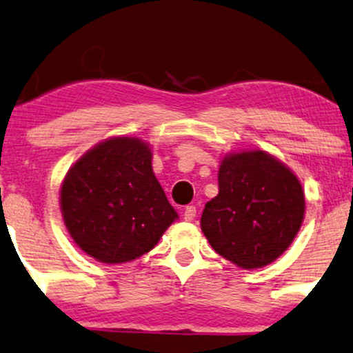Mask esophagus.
I'll list each match as a JSON object with an SVG mask.
<instances>
[{"instance_id":"esophagus-1","label":"esophagus","mask_w":353,"mask_h":353,"mask_svg":"<svg viewBox=\"0 0 353 353\" xmlns=\"http://www.w3.org/2000/svg\"><path fill=\"white\" fill-rule=\"evenodd\" d=\"M197 215V208L194 207V205H187L185 210H184V220L185 221H192Z\"/></svg>"}]
</instances>
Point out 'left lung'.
Instances as JSON below:
<instances>
[{
    "mask_svg": "<svg viewBox=\"0 0 353 353\" xmlns=\"http://www.w3.org/2000/svg\"><path fill=\"white\" fill-rule=\"evenodd\" d=\"M305 190L296 174L264 150L221 158L218 195L200 228L215 251L241 269L269 265L290 248L305 220Z\"/></svg>",
    "mask_w": 353,
    "mask_h": 353,
    "instance_id": "obj_1",
    "label": "left lung"
}]
</instances>
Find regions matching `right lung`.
Masks as SVG:
<instances>
[{"label": "right lung", "mask_w": 353, "mask_h": 353, "mask_svg": "<svg viewBox=\"0 0 353 353\" xmlns=\"http://www.w3.org/2000/svg\"><path fill=\"white\" fill-rule=\"evenodd\" d=\"M150 143L110 137L66 172L60 210L71 239L102 264H123L150 252L179 218L153 172Z\"/></svg>", "instance_id": "1"}]
</instances>
